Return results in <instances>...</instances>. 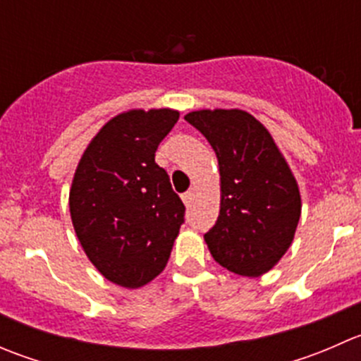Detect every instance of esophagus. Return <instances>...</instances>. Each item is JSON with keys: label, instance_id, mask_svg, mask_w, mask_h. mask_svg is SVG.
Returning <instances> with one entry per match:
<instances>
[{"label": "esophagus", "instance_id": "esophagus-1", "mask_svg": "<svg viewBox=\"0 0 361 361\" xmlns=\"http://www.w3.org/2000/svg\"><path fill=\"white\" fill-rule=\"evenodd\" d=\"M181 199H183L185 206H190V204H192V201H194V192H192V190L185 192V194H183V195H181Z\"/></svg>", "mask_w": 361, "mask_h": 361}]
</instances>
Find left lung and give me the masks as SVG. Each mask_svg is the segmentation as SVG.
<instances>
[{"instance_id":"8db88e82","label":"left lung","mask_w":361,"mask_h":361,"mask_svg":"<svg viewBox=\"0 0 361 361\" xmlns=\"http://www.w3.org/2000/svg\"><path fill=\"white\" fill-rule=\"evenodd\" d=\"M209 141L220 167L218 220L204 234L221 267L257 278L290 248L300 194L269 130L243 110H201L185 116Z\"/></svg>"}]
</instances>
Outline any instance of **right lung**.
Instances as JSON below:
<instances>
[{
  "label": "right lung",
  "mask_w": 361,
  "mask_h": 361,
  "mask_svg": "<svg viewBox=\"0 0 361 361\" xmlns=\"http://www.w3.org/2000/svg\"><path fill=\"white\" fill-rule=\"evenodd\" d=\"M180 113L130 110L111 118L76 167L69 211L78 241L115 285L140 288L157 278L185 224V206L155 162Z\"/></svg>",
  "instance_id": "obj_1"
}]
</instances>
